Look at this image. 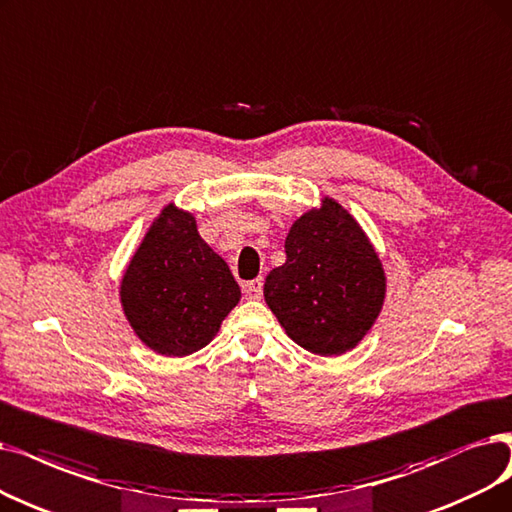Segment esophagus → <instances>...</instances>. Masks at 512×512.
I'll use <instances>...</instances> for the list:
<instances>
[{
  "label": "esophagus",
  "instance_id": "obj_1",
  "mask_svg": "<svg viewBox=\"0 0 512 512\" xmlns=\"http://www.w3.org/2000/svg\"><path fill=\"white\" fill-rule=\"evenodd\" d=\"M243 294L248 300H260L262 296V279H254V281H248L243 283Z\"/></svg>",
  "mask_w": 512,
  "mask_h": 512
}]
</instances>
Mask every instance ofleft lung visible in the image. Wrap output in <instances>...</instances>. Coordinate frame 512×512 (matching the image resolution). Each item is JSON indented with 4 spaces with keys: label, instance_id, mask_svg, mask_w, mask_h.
Wrapping results in <instances>:
<instances>
[{
    "label": "left lung",
    "instance_id": "left-lung-1",
    "mask_svg": "<svg viewBox=\"0 0 512 512\" xmlns=\"http://www.w3.org/2000/svg\"><path fill=\"white\" fill-rule=\"evenodd\" d=\"M382 262L357 220L325 197L285 237V262L264 281V300L296 344L332 357L355 349L380 315Z\"/></svg>",
    "mask_w": 512,
    "mask_h": 512
}]
</instances>
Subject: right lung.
Returning <instances> with one entry per match:
<instances>
[{
    "label": "right lung",
    "instance_id": "add662e5",
    "mask_svg": "<svg viewBox=\"0 0 512 512\" xmlns=\"http://www.w3.org/2000/svg\"><path fill=\"white\" fill-rule=\"evenodd\" d=\"M136 336L166 357L203 349L241 298L231 269L197 233L193 214L161 210L121 279Z\"/></svg>",
    "mask_w": 512,
    "mask_h": 512
}]
</instances>
